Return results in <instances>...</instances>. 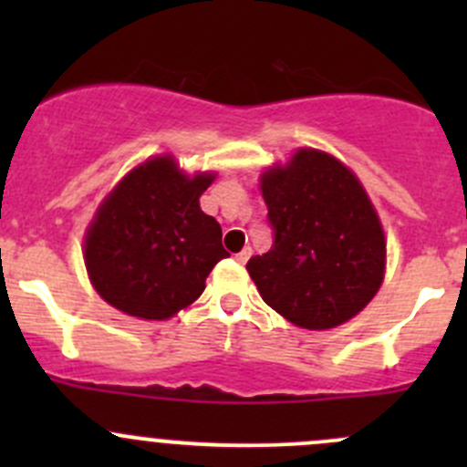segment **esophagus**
Wrapping results in <instances>:
<instances>
[{
  "label": "esophagus",
  "instance_id": "1",
  "mask_svg": "<svg viewBox=\"0 0 467 467\" xmlns=\"http://www.w3.org/2000/svg\"><path fill=\"white\" fill-rule=\"evenodd\" d=\"M248 257H251V248H244L242 253H237V257H234V260H237L239 264H246Z\"/></svg>",
  "mask_w": 467,
  "mask_h": 467
}]
</instances>
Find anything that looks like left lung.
<instances>
[{"label": "left lung", "instance_id": "obj_1", "mask_svg": "<svg viewBox=\"0 0 467 467\" xmlns=\"http://www.w3.org/2000/svg\"><path fill=\"white\" fill-rule=\"evenodd\" d=\"M260 182L273 246L246 268L264 303L305 329L350 321L386 268L384 230L359 178L329 153L300 149Z\"/></svg>", "mask_w": 467, "mask_h": 467}]
</instances>
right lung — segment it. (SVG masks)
Returning a JSON list of instances; mask_svg holds the SVG:
<instances>
[{
	"label": "right lung",
	"instance_id": "1",
	"mask_svg": "<svg viewBox=\"0 0 467 467\" xmlns=\"http://www.w3.org/2000/svg\"><path fill=\"white\" fill-rule=\"evenodd\" d=\"M214 178L187 176L171 155H158L117 182L83 248L89 282L108 305L164 321L203 294L214 264L228 257L221 225L199 205Z\"/></svg>",
	"mask_w": 467,
	"mask_h": 467
}]
</instances>
